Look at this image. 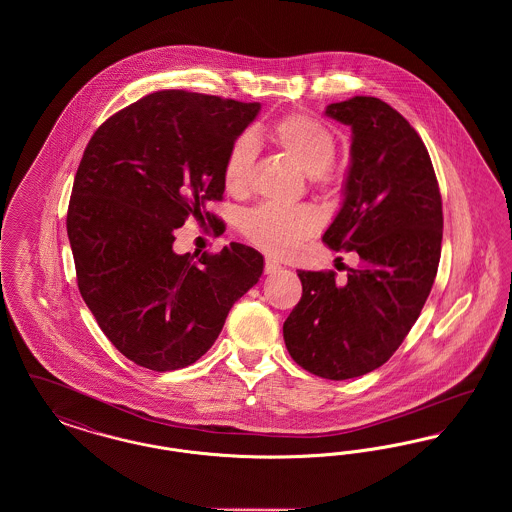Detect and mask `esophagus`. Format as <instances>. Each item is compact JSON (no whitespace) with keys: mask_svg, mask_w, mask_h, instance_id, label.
<instances>
[{"mask_svg":"<svg viewBox=\"0 0 512 512\" xmlns=\"http://www.w3.org/2000/svg\"><path fill=\"white\" fill-rule=\"evenodd\" d=\"M280 263L278 261H274V259H267L265 261V272L267 274H272V272H276V270H280Z\"/></svg>","mask_w":512,"mask_h":512,"instance_id":"esophagus-1","label":"esophagus"}]
</instances>
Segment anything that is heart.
Instances as JSON below:
<instances>
[{
	"label": "heart",
	"instance_id": "obj_1",
	"mask_svg": "<svg viewBox=\"0 0 512 512\" xmlns=\"http://www.w3.org/2000/svg\"><path fill=\"white\" fill-rule=\"evenodd\" d=\"M265 136L280 147L295 165L318 180L336 159V138L307 115H288L265 128ZM257 144L251 134L238 136L226 151L222 182L230 194H244L251 184ZM247 240L270 255L288 257L318 230V215L311 207L261 205L242 222Z\"/></svg>",
	"mask_w": 512,
	"mask_h": 512
}]
</instances>
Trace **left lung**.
<instances>
[{
    "instance_id": "8db88e82",
    "label": "left lung",
    "mask_w": 512,
    "mask_h": 512,
    "mask_svg": "<svg viewBox=\"0 0 512 512\" xmlns=\"http://www.w3.org/2000/svg\"><path fill=\"white\" fill-rule=\"evenodd\" d=\"M324 113L351 126V159L322 240L355 251L361 267L343 282L332 270H297L303 295L284 341L311 374L347 380L384 365L413 328L438 272L443 213L428 149L403 115L366 96Z\"/></svg>"
}]
</instances>
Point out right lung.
<instances>
[{"mask_svg": "<svg viewBox=\"0 0 512 512\" xmlns=\"http://www.w3.org/2000/svg\"><path fill=\"white\" fill-rule=\"evenodd\" d=\"M261 103L163 90L96 130L67 213L76 280L99 328L126 359L155 372L192 365L219 338L232 305L263 274L244 244L174 253V230L224 194L230 144Z\"/></svg>", "mask_w": 512, "mask_h": 512, "instance_id": "obj_1", "label": "right lung"}]
</instances>
